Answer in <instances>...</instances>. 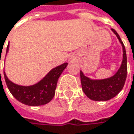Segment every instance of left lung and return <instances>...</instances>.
Listing matches in <instances>:
<instances>
[{
    "instance_id": "left-lung-1",
    "label": "left lung",
    "mask_w": 134,
    "mask_h": 134,
    "mask_svg": "<svg viewBox=\"0 0 134 134\" xmlns=\"http://www.w3.org/2000/svg\"><path fill=\"white\" fill-rule=\"evenodd\" d=\"M112 31L118 38L122 47V60L117 72L110 77L99 80L91 79L86 77L81 70L80 73L82 90L88 98L93 101H108L114 98L122 89L126 81L127 60L125 46L116 30L112 29Z\"/></svg>"
}]
</instances>
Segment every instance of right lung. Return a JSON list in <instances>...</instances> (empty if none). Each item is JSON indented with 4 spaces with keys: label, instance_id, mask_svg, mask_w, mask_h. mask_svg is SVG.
Segmentation results:
<instances>
[{
    "label": "right lung",
    "instance_id": "add662e5",
    "mask_svg": "<svg viewBox=\"0 0 134 134\" xmlns=\"http://www.w3.org/2000/svg\"><path fill=\"white\" fill-rule=\"evenodd\" d=\"M8 50L9 44L7 47V53ZM67 64V63H64L52 69L38 83L29 86L14 84L8 78L4 71V79L10 92L18 101L30 106L42 105L49 102L54 97L58 78Z\"/></svg>",
    "mask_w": 134,
    "mask_h": 134
}]
</instances>
